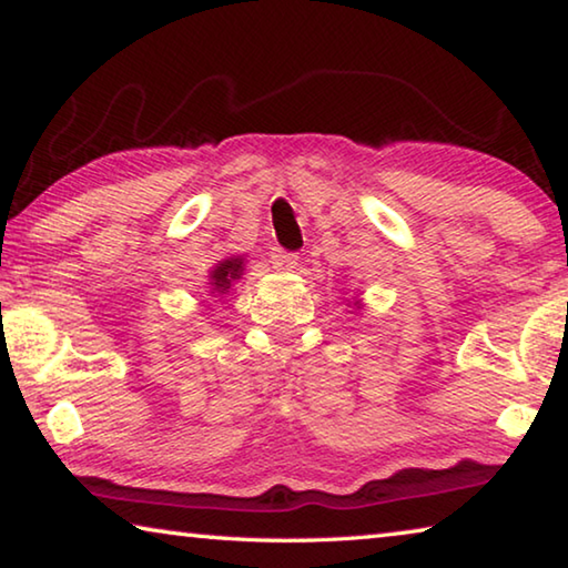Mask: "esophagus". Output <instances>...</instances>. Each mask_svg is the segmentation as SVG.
Masks as SVG:
<instances>
[{
	"mask_svg": "<svg viewBox=\"0 0 568 568\" xmlns=\"http://www.w3.org/2000/svg\"><path fill=\"white\" fill-rule=\"evenodd\" d=\"M271 263L277 273H291L293 267L297 265V255L295 253H287L283 247H273L271 253Z\"/></svg>",
	"mask_w": 568,
	"mask_h": 568,
	"instance_id": "obj_1",
	"label": "esophagus"
}]
</instances>
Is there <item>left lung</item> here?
<instances>
[{"label": "left lung", "mask_w": 568, "mask_h": 568, "mask_svg": "<svg viewBox=\"0 0 568 568\" xmlns=\"http://www.w3.org/2000/svg\"><path fill=\"white\" fill-rule=\"evenodd\" d=\"M353 307H363V303L361 301H353Z\"/></svg>", "instance_id": "8db88e82"}]
</instances>
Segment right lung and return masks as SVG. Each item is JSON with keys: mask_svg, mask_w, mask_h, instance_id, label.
Returning a JSON list of instances; mask_svg holds the SVG:
<instances>
[{"mask_svg": "<svg viewBox=\"0 0 568 568\" xmlns=\"http://www.w3.org/2000/svg\"><path fill=\"white\" fill-rule=\"evenodd\" d=\"M243 273H245V255L223 257V261H217L213 265V271L207 273V293L213 297L227 295L240 277H243Z\"/></svg>", "mask_w": 568, "mask_h": 568, "instance_id": "1", "label": "right lung"}]
</instances>
